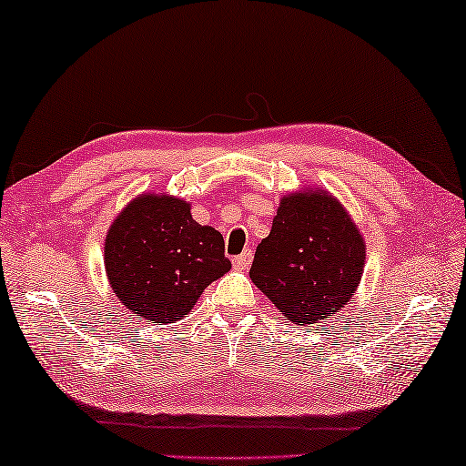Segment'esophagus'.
I'll use <instances>...</instances> for the list:
<instances>
[{
	"instance_id": "esophagus-1",
	"label": "esophagus",
	"mask_w": 466,
	"mask_h": 466,
	"mask_svg": "<svg viewBox=\"0 0 466 466\" xmlns=\"http://www.w3.org/2000/svg\"><path fill=\"white\" fill-rule=\"evenodd\" d=\"M251 259H254V254H251V249H246V251H243L241 256L233 258V266H235V270H246V268H249Z\"/></svg>"
}]
</instances>
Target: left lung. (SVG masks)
Wrapping results in <instances>:
<instances>
[{
	"mask_svg": "<svg viewBox=\"0 0 466 466\" xmlns=\"http://www.w3.org/2000/svg\"><path fill=\"white\" fill-rule=\"evenodd\" d=\"M364 259L366 243L339 200L307 187L282 196L249 279L289 321L311 325L350 303Z\"/></svg>",
	"mask_w": 466,
	"mask_h": 466,
	"instance_id": "8db88e82",
	"label": "left lung"
}]
</instances>
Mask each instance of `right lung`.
Returning <instances> with one entry per match:
<instances>
[{"mask_svg": "<svg viewBox=\"0 0 466 466\" xmlns=\"http://www.w3.org/2000/svg\"><path fill=\"white\" fill-rule=\"evenodd\" d=\"M114 295L145 321L167 325L231 270L217 228L198 225L190 204L167 194H141L114 218L104 241Z\"/></svg>", "mask_w": 466, "mask_h": 466, "instance_id": "1", "label": "right lung"}]
</instances>
